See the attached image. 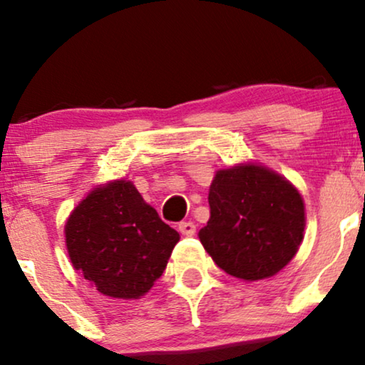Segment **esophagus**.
I'll return each mask as SVG.
<instances>
[{
  "label": "esophagus",
  "instance_id": "34e87169",
  "mask_svg": "<svg viewBox=\"0 0 365 365\" xmlns=\"http://www.w3.org/2000/svg\"><path fill=\"white\" fill-rule=\"evenodd\" d=\"M178 230H180V233L185 237L195 235V225L192 223V221H182V223L178 225Z\"/></svg>",
  "mask_w": 365,
  "mask_h": 365
}]
</instances>
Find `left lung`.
Wrapping results in <instances>:
<instances>
[{
  "instance_id": "1",
  "label": "left lung",
  "mask_w": 365,
  "mask_h": 365,
  "mask_svg": "<svg viewBox=\"0 0 365 365\" xmlns=\"http://www.w3.org/2000/svg\"><path fill=\"white\" fill-rule=\"evenodd\" d=\"M211 217L199 232L217 267L240 279L273 276L302 242L304 202L297 188L255 165L217 171L209 188Z\"/></svg>"
}]
</instances>
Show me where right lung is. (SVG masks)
<instances>
[{"label": "right lung", "mask_w": 365, "mask_h": 365, "mask_svg": "<svg viewBox=\"0 0 365 365\" xmlns=\"http://www.w3.org/2000/svg\"><path fill=\"white\" fill-rule=\"evenodd\" d=\"M65 237L75 269L115 299L149 292L180 240L125 180L92 190L70 216Z\"/></svg>", "instance_id": "add662e5"}]
</instances>
